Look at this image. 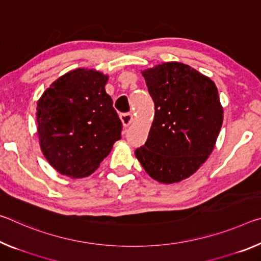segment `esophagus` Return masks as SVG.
Returning <instances> with one entry per match:
<instances>
[{"label":"esophagus","mask_w":261,"mask_h":261,"mask_svg":"<svg viewBox=\"0 0 261 261\" xmlns=\"http://www.w3.org/2000/svg\"><path fill=\"white\" fill-rule=\"evenodd\" d=\"M121 121H122L124 126H129L132 123V121H134V116H132L131 114H122Z\"/></svg>","instance_id":"34e87169"}]
</instances>
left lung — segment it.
Returning <instances> with one entry per match:
<instances>
[{"label":"left lung","instance_id":"obj_1","mask_svg":"<svg viewBox=\"0 0 261 261\" xmlns=\"http://www.w3.org/2000/svg\"><path fill=\"white\" fill-rule=\"evenodd\" d=\"M142 74L155 113L136 158L158 182H180L205 163L216 145L223 123L217 87L210 77L176 61Z\"/></svg>","mask_w":261,"mask_h":261}]
</instances>
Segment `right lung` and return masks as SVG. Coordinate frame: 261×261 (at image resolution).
Returning <instances> with one entry per match:
<instances>
[{
  "label": "right lung",
  "instance_id": "obj_1",
  "mask_svg": "<svg viewBox=\"0 0 261 261\" xmlns=\"http://www.w3.org/2000/svg\"><path fill=\"white\" fill-rule=\"evenodd\" d=\"M108 79L95 69H74L52 82L37 102L41 152L60 174L90 175L121 139L122 122L106 92Z\"/></svg>",
  "mask_w": 261,
  "mask_h": 261
}]
</instances>
